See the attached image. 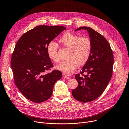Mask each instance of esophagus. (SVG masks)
I'll use <instances>...</instances> for the list:
<instances>
[{
  "label": "esophagus",
  "instance_id": "1",
  "mask_svg": "<svg viewBox=\"0 0 129 129\" xmlns=\"http://www.w3.org/2000/svg\"><path fill=\"white\" fill-rule=\"evenodd\" d=\"M63 77L64 78H66V79H70V77L69 76H67V75H66V74H63Z\"/></svg>",
  "mask_w": 129,
  "mask_h": 129
}]
</instances>
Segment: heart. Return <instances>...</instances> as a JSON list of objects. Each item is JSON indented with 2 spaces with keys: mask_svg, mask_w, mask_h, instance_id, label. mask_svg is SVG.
I'll list each match as a JSON object with an SVG mask.
<instances>
[{
  "mask_svg": "<svg viewBox=\"0 0 129 129\" xmlns=\"http://www.w3.org/2000/svg\"><path fill=\"white\" fill-rule=\"evenodd\" d=\"M59 41L60 43L71 48L69 56L71 58L63 61L56 67L65 73L71 74L79 64H83L88 59L91 51V40L88 37H79L76 34L66 32ZM57 47V44L55 42L51 41L46 48L47 55L55 62H58L60 60Z\"/></svg>",
  "mask_w": 129,
  "mask_h": 129,
  "instance_id": "b5f03b06",
  "label": "heart"
}]
</instances>
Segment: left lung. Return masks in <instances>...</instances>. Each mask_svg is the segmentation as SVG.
Wrapping results in <instances>:
<instances>
[{"label":"left lung","instance_id":"8db88e82","mask_svg":"<svg viewBox=\"0 0 129 129\" xmlns=\"http://www.w3.org/2000/svg\"><path fill=\"white\" fill-rule=\"evenodd\" d=\"M81 29H85L89 33L91 51L80 74H76L75 77L78 85L72 92L76 100L88 103L98 98L109 84L112 75L113 55L109 42L104 37L87 26L80 27L75 31Z\"/></svg>","mask_w":129,"mask_h":129}]
</instances>
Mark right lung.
<instances>
[{"label": "right lung", "instance_id": "add662e5", "mask_svg": "<svg viewBox=\"0 0 129 129\" xmlns=\"http://www.w3.org/2000/svg\"><path fill=\"white\" fill-rule=\"evenodd\" d=\"M63 26L39 25L27 31L17 41L11 59L15 83L23 96L34 103L49 99L62 73L53 70L47 55V45L66 30Z\"/></svg>", "mask_w": 129, "mask_h": 129}]
</instances>
